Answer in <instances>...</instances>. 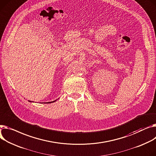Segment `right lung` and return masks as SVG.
Returning <instances> with one entry per match:
<instances>
[{"instance_id":"right-lung-1","label":"right lung","mask_w":156,"mask_h":156,"mask_svg":"<svg viewBox=\"0 0 156 156\" xmlns=\"http://www.w3.org/2000/svg\"><path fill=\"white\" fill-rule=\"evenodd\" d=\"M55 101H56V100H55ZM55 101H51V102H48V103H53V102H55Z\"/></svg>"}]
</instances>
